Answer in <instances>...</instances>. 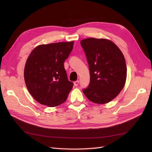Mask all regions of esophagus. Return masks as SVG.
<instances>
[{"label": "esophagus", "instance_id": "1", "mask_svg": "<svg viewBox=\"0 0 152 152\" xmlns=\"http://www.w3.org/2000/svg\"><path fill=\"white\" fill-rule=\"evenodd\" d=\"M79 80H77V81L74 82V86H77L78 84H79Z\"/></svg>", "mask_w": 152, "mask_h": 152}]
</instances>
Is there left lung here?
<instances>
[{
    "label": "left lung",
    "instance_id": "left-lung-1",
    "mask_svg": "<svg viewBox=\"0 0 152 152\" xmlns=\"http://www.w3.org/2000/svg\"><path fill=\"white\" fill-rule=\"evenodd\" d=\"M90 72V84L83 93L91 102L105 104L121 93L126 84V63L117 45L106 39L80 41Z\"/></svg>",
    "mask_w": 152,
    "mask_h": 152
}]
</instances>
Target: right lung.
<instances>
[{
	"instance_id": "obj_1",
	"label": "right lung",
	"mask_w": 152,
	"mask_h": 152,
	"mask_svg": "<svg viewBox=\"0 0 152 152\" xmlns=\"http://www.w3.org/2000/svg\"><path fill=\"white\" fill-rule=\"evenodd\" d=\"M74 42L41 44L26 59L24 79L30 94L37 102L54 107L66 100L73 82L68 80L64 62Z\"/></svg>"
}]
</instances>
